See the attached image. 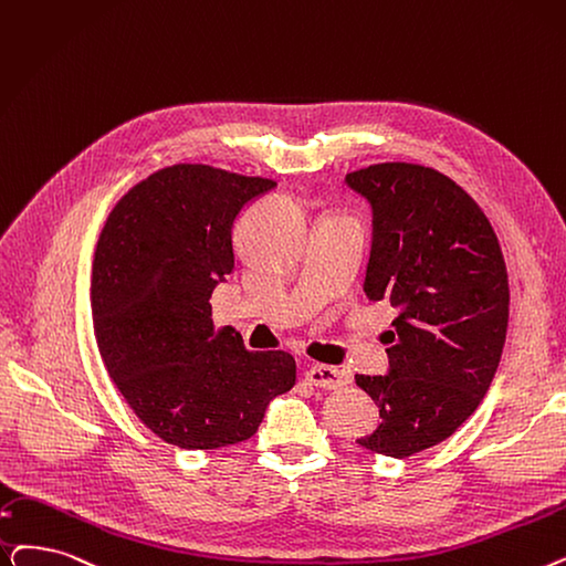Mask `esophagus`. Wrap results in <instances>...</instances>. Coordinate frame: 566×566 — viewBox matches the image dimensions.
I'll list each match as a JSON object with an SVG mask.
<instances>
[{
  "mask_svg": "<svg viewBox=\"0 0 566 566\" xmlns=\"http://www.w3.org/2000/svg\"><path fill=\"white\" fill-rule=\"evenodd\" d=\"M305 379L318 388H337V386L349 384L352 377L347 370H339V367H333V365H312L305 373Z\"/></svg>",
  "mask_w": 566,
  "mask_h": 566,
  "instance_id": "1",
  "label": "esophagus"
}]
</instances>
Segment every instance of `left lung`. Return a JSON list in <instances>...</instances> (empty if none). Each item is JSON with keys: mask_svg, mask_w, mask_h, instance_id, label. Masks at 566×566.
<instances>
[{"mask_svg": "<svg viewBox=\"0 0 566 566\" xmlns=\"http://www.w3.org/2000/svg\"><path fill=\"white\" fill-rule=\"evenodd\" d=\"M347 185L373 206L365 293L398 310L388 375H356L381 416L356 441L407 458L451 437L488 392L506 339V265L483 210L439 170L386 161Z\"/></svg>", "mask_w": 566, "mask_h": 566, "instance_id": "8db88e82", "label": "left lung"}]
</instances>
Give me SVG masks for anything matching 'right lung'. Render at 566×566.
I'll list each match as a JSON object with an SVG mask.
<instances>
[{"label":"right lung","mask_w":566,"mask_h":566,"mask_svg":"<svg viewBox=\"0 0 566 566\" xmlns=\"http://www.w3.org/2000/svg\"><path fill=\"white\" fill-rule=\"evenodd\" d=\"M273 187L206 164L166 166L122 196L96 242V347L122 398L166 444H240L296 384L291 354L250 352L212 324V289L233 270L235 217Z\"/></svg>","instance_id":"1"}]
</instances>
